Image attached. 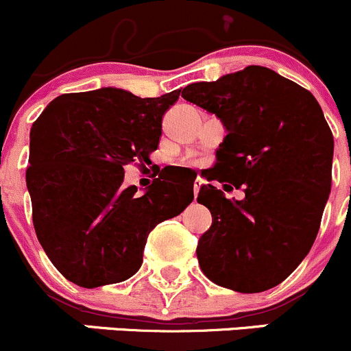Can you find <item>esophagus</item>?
<instances>
[{"mask_svg": "<svg viewBox=\"0 0 351 351\" xmlns=\"http://www.w3.org/2000/svg\"><path fill=\"white\" fill-rule=\"evenodd\" d=\"M204 180H202V178H197L195 180V182H193V193H195V197L198 195V190H200V186L202 185H204Z\"/></svg>", "mask_w": 351, "mask_h": 351, "instance_id": "34e87169", "label": "esophagus"}]
</instances>
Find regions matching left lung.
Segmentation results:
<instances>
[{
  "label": "left lung",
  "mask_w": 351,
  "mask_h": 351,
  "mask_svg": "<svg viewBox=\"0 0 351 351\" xmlns=\"http://www.w3.org/2000/svg\"><path fill=\"white\" fill-rule=\"evenodd\" d=\"M182 97L228 130L207 180L244 189L236 202L214 185L198 192L212 214L197 246L202 271L243 293L282 284L309 253L331 192L335 143L323 110L306 88L261 66L189 84Z\"/></svg>",
  "instance_id": "left-lung-1"
}]
</instances>
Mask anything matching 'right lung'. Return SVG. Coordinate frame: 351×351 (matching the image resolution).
Wrapping results in <instances>:
<instances>
[{
	"mask_svg": "<svg viewBox=\"0 0 351 351\" xmlns=\"http://www.w3.org/2000/svg\"><path fill=\"white\" fill-rule=\"evenodd\" d=\"M180 90L141 98L119 88L66 93L30 130L27 189L35 234L73 284H119L143 265L147 234L182 214L193 185L156 178L144 195L123 186V168L149 162L162 115Z\"/></svg>",
	"mask_w": 351,
	"mask_h": 351,
	"instance_id": "add662e5",
	"label": "right lung"
}]
</instances>
